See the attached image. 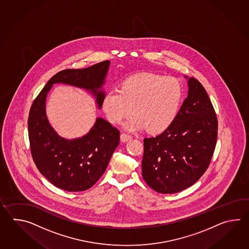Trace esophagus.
<instances>
[{"mask_svg": "<svg viewBox=\"0 0 249 249\" xmlns=\"http://www.w3.org/2000/svg\"><path fill=\"white\" fill-rule=\"evenodd\" d=\"M131 139H132V136L130 134H127V133H122L121 134V141H122L123 142H126Z\"/></svg>", "mask_w": 249, "mask_h": 249, "instance_id": "esophagus-1", "label": "esophagus"}]
</instances>
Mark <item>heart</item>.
Returning a JSON list of instances; mask_svg holds the SVG:
<instances>
[{"instance_id": "b5f03b06", "label": "heart", "mask_w": 249, "mask_h": 249, "mask_svg": "<svg viewBox=\"0 0 249 249\" xmlns=\"http://www.w3.org/2000/svg\"><path fill=\"white\" fill-rule=\"evenodd\" d=\"M183 98L182 86L174 77L142 73L124 80L120 89L107 90L101 107L109 122L118 124L132 109L135 114L124 126L129 131L147 128L152 134L166 131L178 117Z\"/></svg>"}]
</instances>
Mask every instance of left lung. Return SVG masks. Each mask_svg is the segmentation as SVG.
Instances as JSON below:
<instances>
[{"instance_id":"left-lung-1","label":"left lung","mask_w":249,"mask_h":249,"mask_svg":"<svg viewBox=\"0 0 249 249\" xmlns=\"http://www.w3.org/2000/svg\"><path fill=\"white\" fill-rule=\"evenodd\" d=\"M188 87L174 124L143 140V179L159 193H177L193 185L207 171L216 145L218 122L207 91L194 77L188 78Z\"/></svg>"}]
</instances>
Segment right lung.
<instances>
[{
    "mask_svg": "<svg viewBox=\"0 0 249 249\" xmlns=\"http://www.w3.org/2000/svg\"><path fill=\"white\" fill-rule=\"evenodd\" d=\"M109 60L84 69H65L53 75L33 102L28 117L31 154L38 170L53 185L67 191H84L95 184L106 171L119 144L120 132L105 119L96 118L83 137H60L46 116V98L54 84L83 88L96 98L101 108Z\"/></svg>",
    "mask_w": 249,
    "mask_h": 249,
    "instance_id": "right-lung-1",
    "label": "right lung"
}]
</instances>
